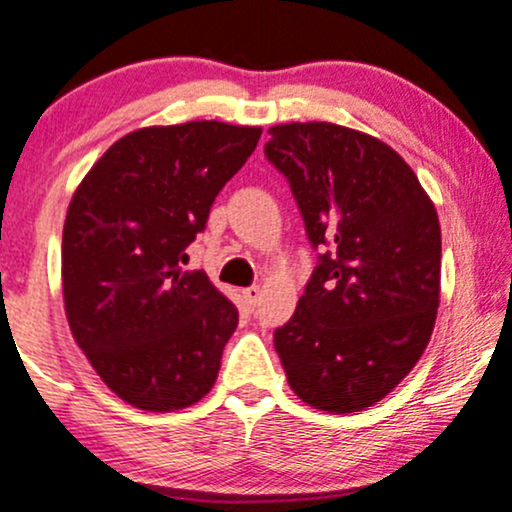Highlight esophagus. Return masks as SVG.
Returning <instances> with one entry per match:
<instances>
[{
    "label": "esophagus",
    "instance_id": "esophagus-1",
    "mask_svg": "<svg viewBox=\"0 0 512 512\" xmlns=\"http://www.w3.org/2000/svg\"><path fill=\"white\" fill-rule=\"evenodd\" d=\"M260 296H262V289L257 284L243 289V299L247 301V306H250V308H257V303H260Z\"/></svg>",
    "mask_w": 512,
    "mask_h": 512
}]
</instances>
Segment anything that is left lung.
<instances>
[{
  "instance_id": "obj_1",
  "label": "left lung",
  "mask_w": 512,
  "mask_h": 512,
  "mask_svg": "<svg viewBox=\"0 0 512 512\" xmlns=\"http://www.w3.org/2000/svg\"><path fill=\"white\" fill-rule=\"evenodd\" d=\"M318 265L274 330L289 386L308 406L357 413L396 389L428 347L440 306L437 211L396 150L338 123L269 128Z\"/></svg>"
}]
</instances>
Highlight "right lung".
<instances>
[{
    "instance_id": "1",
    "label": "right lung",
    "mask_w": 512,
    "mask_h": 512,
    "mask_svg": "<svg viewBox=\"0 0 512 512\" xmlns=\"http://www.w3.org/2000/svg\"><path fill=\"white\" fill-rule=\"evenodd\" d=\"M260 136L221 121L140 128L116 140L72 196L67 323L94 372L131 406L179 411L216 384L238 308L206 272L184 269L187 247Z\"/></svg>"
}]
</instances>
